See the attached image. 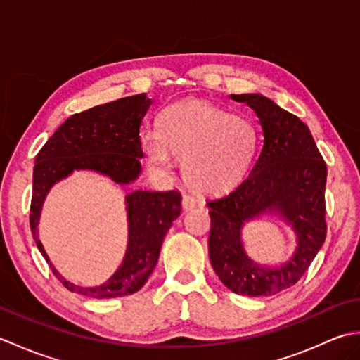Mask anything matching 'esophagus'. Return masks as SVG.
Returning <instances> with one entry per match:
<instances>
[{
	"mask_svg": "<svg viewBox=\"0 0 360 360\" xmlns=\"http://www.w3.org/2000/svg\"><path fill=\"white\" fill-rule=\"evenodd\" d=\"M196 204H198V200H196L193 195H184V196H182V207H184V210L195 209Z\"/></svg>",
	"mask_w": 360,
	"mask_h": 360,
	"instance_id": "obj_1",
	"label": "esophagus"
}]
</instances>
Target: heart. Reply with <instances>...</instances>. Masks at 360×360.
Segmentation results:
<instances>
[{
  "label": "heart",
  "mask_w": 360,
  "mask_h": 360,
  "mask_svg": "<svg viewBox=\"0 0 360 360\" xmlns=\"http://www.w3.org/2000/svg\"><path fill=\"white\" fill-rule=\"evenodd\" d=\"M148 162L168 172L173 156L184 160L188 184L201 192H223L243 179L257 150L252 122L229 114L201 98L168 105L160 114L159 133L142 137Z\"/></svg>",
  "instance_id": "heart-1"
}]
</instances>
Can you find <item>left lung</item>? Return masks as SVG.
I'll list each match as a JSON object with an SVG mask.
<instances>
[{
    "mask_svg": "<svg viewBox=\"0 0 360 360\" xmlns=\"http://www.w3.org/2000/svg\"><path fill=\"white\" fill-rule=\"evenodd\" d=\"M255 111L263 148L249 176L231 193L207 201L212 229L209 257L219 280L235 294L262 297L302 278L326 238V164L309 128L262 94H232ZM269 211L293 224L299 248L288 264L269 270L255 265L240 244L244 222Z\"/></svg>",
    "mask_w": 360,
    "mask_h": 360,
    "instance_id": "left-lung-1",
    "label": "left lung"
}]
</instances>
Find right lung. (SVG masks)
I'll list each match as a JSON object with an SVG mask.
<instances>
[{"mask_svg":"<svg viewBox=\"0 0 360 360\" xmlns=\"http://www.w3.org/2000/svg\"><path fill=\"white\" fill-rule=\"evenodd\" d=\"M151 101L145 94L129 96L74 114L62 124L38 151L34 165L30 231L37 248L53 275L71 292L93 298L134 294L148 280L158 263L164 236L181 213V193L136 190L127 196L128 249L117 272L97 288H80L65 280L49 262L38 240V219L46 195L57 181L74 170H94L120 186L133 182L141 173V124Z\"/></svg>","mask_w":360,"mask_h":360,"instance_id":"obj_1","label":"right lung"}]
</instances>
